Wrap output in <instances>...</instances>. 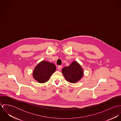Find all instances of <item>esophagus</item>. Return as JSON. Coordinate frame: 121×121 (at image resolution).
Instances as JSON below:
<instances>
[{
  "label": "esophagus",
  "mask_w": 121,
  "mask_h": 121,
  "mask_svg": "<svg viewBox=\"0 0 121 121\" xmlns=\"http://www.w3.org/2000/svg\"><path fill=\"white\" fill-rule=\"evenodd\" d=\"M62 65H59V66H58V68L59 70H61V69H62Z\"/></svg>",
  "instance_id": "obj_1"
}]
</instances>
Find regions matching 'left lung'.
<instances>
[{
    "label": "left lung",
    "mask_w": 121,
    "mask_h": 121,
    "mask_svg": "<svg viewBox=\"0 0 121 121\" xmlns=\"http://www.w3.org/2000/svg\"><path fill=\"white\" fill-rule=\"evenodd\" d=\"M62 73L66 80L70 83H74L80 81L83 75V71L80 65L73 61L69 66L64 67Z\"/></svg>",
    "instance_id": "left-lung-1"
}]
</instances>
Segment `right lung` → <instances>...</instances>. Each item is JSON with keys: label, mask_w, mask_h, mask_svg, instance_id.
Instances as JSON below:
<instances>
[{"label": "right lung", "mask_w": 121, "mask_h": 121, "mask_svg": "<svg viewBox=\"0 0 121 121\" xmlns=\"http://www.w3.org/2000/svg\"><path fill=\"white\" fill-rule=\"evenodd\" d=\"M55 65L46 61H42L35 68L33 77L38 82L43 83L48 82L56 70Z\"/></svg>", "instance_id": "obj_1"}]
</instances>
